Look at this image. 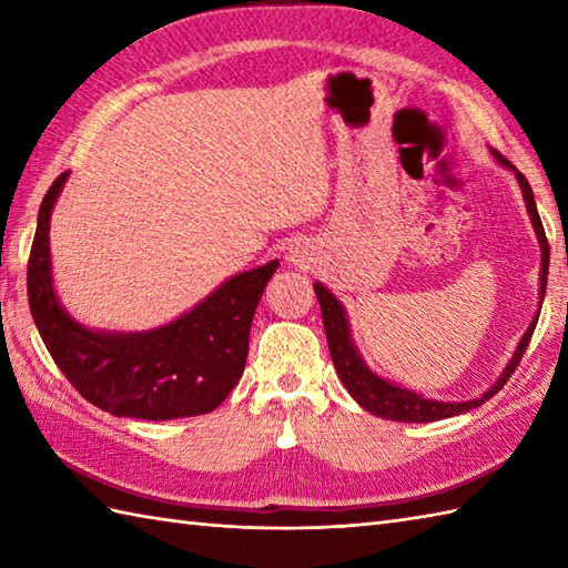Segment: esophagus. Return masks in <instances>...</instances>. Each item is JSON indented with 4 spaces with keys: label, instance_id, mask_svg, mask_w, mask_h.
Segmentation results:
<instances>
[{
    "label": "esophagus",
    "instance_id": "esophagus-1",
    "mask_svg": "<svg viewBox=\"0 0 568 568\" xmlns=\"http://www.w3.org/2000/svg\"><path fill=\"white\" fill-rule=\"evenodd\" d=\"M287 261H291L293 265H297V268H307V265L312 263L307 248H300V246H295V248L291 251V256H287Z\"/></svg>",
    "mask_w": 568,
    "mask_h": 568
}]
</instances>
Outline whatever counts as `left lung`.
Returning a JSON list of instances; mask_svg holds the SVG:
<instances>
[{
  "mask_svg": "<svg viewBox=\"0 0 568 568\" xmlns=\"http://www.w3.org/2000/svg\"><path fill=\"white\" fill-rule=\"evenodd\" d=\"M490 153H493V159H496L503 168H508V171L515 173L517 183H520V190H523L529 222H532L537 241H539L541 271H539V307H537V315L532 317V322H529L527 332L523 334L520 344H517L513 358L508 361V366L503 368L500 378L493 383L484 395L474 397V400L444 403V400H432V397L413 393L409 388H403V385H397L388 378L378 376V373H373L366 366L364 356H361V352L354 344L352 327H348V317H346L344 305L322 283H315V293H317L320 307H322L324 332H327V344H329V354H332V361H334L336 376H339V381L344 383V388L352 393L354 400L364 409H368L371 415L383 417V419H393V422H437V419H444V417L464 415V413H468V409L480 407L486 400H490V397L496 395L505 383H508V378L513 376V371L517 368V364H520V358L525 354L529 339H532V332H535L537 320H539V310H541V303H545V293H547L549 244H547V236H545V226H541L539 212H537L535 192H532V187H529L527 178L520 171H517V168L510 161H505L496 149H490Z\"/></svg>",
  "mask_w": 568,
  "mask_h": 568,
  "instance_id": "obj_1",
  "label": "left lung"
}]
</instances>
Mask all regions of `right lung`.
I'll list each match as a JSON object with an SVG mask.
<instances>
[{"instance_id":"obj_1","label":"right lung","mask_w":568,"mask_h":568,"mask_svg":"<svg viewBox=\"0 0 568 568\" xmlns=\"http://www.w3.org/2000/svg\"><path fill=\"white\" fill-rule=\"evenodd\" d=\"M68 173L48 187L29 256V307L48 352L75 390L114 417L175 419L212 413L239 383L251 322L281 263L236 273L185 315L146 332H104L60 305L51 268V214Z\"/></svg>"}]
</instances>
